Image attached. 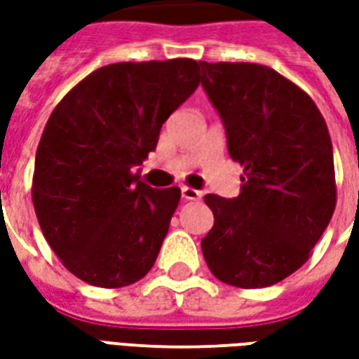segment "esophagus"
Instances as JSON below:
<instances>
[{"label": "esophagus", "instance_id": "34e87169", "mask_svg": "<svg viewBox=\"0 0 359 359\" xmlns=\"http://www.w3.org/2000/svg\"><path fill=\"white\" fill-rule=\"evenodd\" d=\"M180 196H182V200H187V202H198V200H202V192H200V190H194V188L188 187L180 188Z\"/></svg>", "mask_w": 359, "mask_h": 359}]
</instances>
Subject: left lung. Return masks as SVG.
I'll return each mask as SVG.
<instances>
[{
	"label": "left lung",
	"mask_w": 359,
	"mask_h": 359,
	"mask_svg": "<svg viewBox=\"0 0 359 359\" xmlns=\"http://www.w3.org/2000/svg\"><path fill=\"white\" fill-rule=\"evenodd\" d=\"M202 88L244 169L241 194H208L213 229L202 241L226 285L264 288L300 269L337 203L332 144L313 100L256 63L200 61Z\"/></svg>",
	"instance_id": "left-lung-1"
}]
</instances>
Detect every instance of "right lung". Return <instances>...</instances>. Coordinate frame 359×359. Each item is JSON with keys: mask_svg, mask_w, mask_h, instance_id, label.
I'll return each instance as SVG.
<instances>
[{"mask_svg": "<svg viewBox=\"0 0 359 359\" xmlns=\"http://www.w3.org/2000/svg\"><path fill=\"white\" fill-rule=\"evenodd\" d=\"M194 59L113 63L59 102L36 151L32 202L51 250L84 283L140 280L161 250L180 188L144 184L134 167L200 84Z\"/></svg>", "mask_w": 359, "mask_h": 359, "instance_id": "1", "label": "right lung"}]
</instances>
